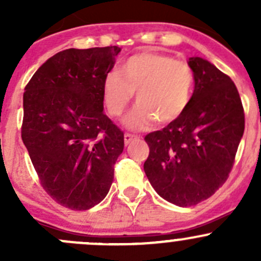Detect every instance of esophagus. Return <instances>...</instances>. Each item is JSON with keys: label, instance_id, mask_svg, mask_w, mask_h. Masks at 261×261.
<instances>
[{"label": "esophagus", "instance_id": "1", "mask_svg": "<svg viewBox=\"0 0 261 261\" xmlns=\"http://www.w3.org/2000/svg\"><path fill=\"white\" fill-rule=\"evenodd\" d=\"M138 136H134V135H130V134H125V136H123V140H125V145H128L130 143H133V141L138 140Z\"/></svg>", "mask_w": 261, "mask_h": 261}]
</instances>
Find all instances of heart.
Segmentation results:
<instances>
[{
    "mask_svg": "<svg viewBox=\"0 0 261 261\" xmlns=\"http://www.w3.org/2000/svg\"><path fill=\"white\" fill-rule=\"evenodd\" d=\"M194 83L193 70L186 62L163 53L143 51L128 58L118 72L106 74L102 98L107 112L120 117L136 92L138 105L123 125L140 131L155 120L162 125L178 120L191 105Z\"/></svg>",
    "mask_w": 261,
    "mask_h": 261,
    "instance_id": "obj_1",
    "label": "heart"
}]
</instances>
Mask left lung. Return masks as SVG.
Returning a JSON list of instances; mask_svg holds the SVG:
<instances>
[{"mask_svg":"<svg viewBox=\"0 0 261 261\" xmlns=\"http://www.w3.org/2000/svg\"><path fill=\"white\" fill-rule=\"evenodd\" d=\"M196 78L187 111L145 136L144 170L162 198L191 207L210 198L228 177L244 135L245 116L236 86L208 60L189 58Z\"/></svg>","mask_w":261,"mask_h":261,"instance_id":"8db88e82","label":"left lung"}]
</instances>
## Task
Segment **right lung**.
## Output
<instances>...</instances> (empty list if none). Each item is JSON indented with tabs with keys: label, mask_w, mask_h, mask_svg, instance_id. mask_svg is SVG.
Listing matches in <instances>:
<instances>
[{
	"label": "right lung",
	"mask_w": 261,
	"mask_h": 261,
	"mask_svg": "<svg viewBox=\"0 0 261 261\" xmlns=\"http://www.w3.org/2000/svg\"><path fill=\"white\" fill-rule=\"evenodd\" d=\"M120 51L63 50L25 87L22 141L46 193L74 211L107 196L123 150V133L103 114L102 98V83Z\"/></svg>",
	"instance_id": "right-lung-1"
}]
</instances>
